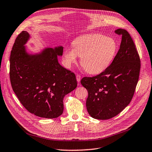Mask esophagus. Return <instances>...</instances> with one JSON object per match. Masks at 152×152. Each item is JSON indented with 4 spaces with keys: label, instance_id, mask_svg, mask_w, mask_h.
I'll use <instances>...</instances> for the list:
<instances>
[{
    "label": "esophagus",
    "instance_id": "esophagus-1",
    "mask_svg": "<svg viewBox=\"0 0 152 152\" xmlns=\"http://www.w3.org/2000/svg\"><path fill=\"white\" fill-rule=\"evenodd\" d=\"M81 76L80 75H76V80H77V81L78 83L81 81Z\"/></svg>",
    "mask_w": 152,
    "mask_h": 152
}]
</instances>
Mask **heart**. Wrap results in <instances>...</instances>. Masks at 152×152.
Returning <instances> with one entry per match:
<instances>
[{
  "label": "heart",
  "mask_w": 152,
  "mask_h": 152,
  "mask_svg": "<svg viewBox=\"0 0 152 152\" xmlns=\"http://www.w3.org/2000/svg\"><path fill=\"white\" fill-rule=\"evenodd\" d=\"M72 48L63 51V62L70 68L81 57L84 70L91 75L99 74L106 69L114 60L118 45L115 39L101 34H89L78 37L72 42Z\"/></svg>",
  "instance_id": "obj_1"
}]
</instances>
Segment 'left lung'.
<instances>
[{"label": "left lung", "mask_w": 152, "mask_h": 152, "mask_svg": "<svg viewBox=\"0 0 152 152\" xmlns=\"http://www.w3.org/2000/svg\"><path fill=\"white\" fill-rule=\"evenodd\" d=\"M115 33L122 36V41L113 62L101 74L81 81L88 92V112L96 119H109L126 107L139 77L140 60L132 38L124 29Z\"/></svg>", "instance_id": "obj_1"}]
</instances>
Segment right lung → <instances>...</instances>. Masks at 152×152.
I'll list each match as a JSON object with an SVG mask.
<instances>
[{
  "mask_svg": "<svg viewBox=\"0 0 152 152\" xmlns=\"http://www.w3.org/2000/svg\"><path fill=\"white\" fill-rule=\"evenodd\" d=\"M27 31L17 37L10 58V79L13 91L30 113L54 118L63 112V98L77 87L75 73L58 61L63 47L46 48L30 54L25 45L30 39Z\"/></svg>",
  "mask_w": 152,
  "mask_h": 152,
  "instance_id": "obj_1",
  "label": "right lung"
}]
</instances>
